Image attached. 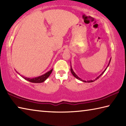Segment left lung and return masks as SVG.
<instances>
[{
	"label": "left lung",
	"instance_id": "left-lung-1",
	"mask_svg": "<svg viewBox=\"0 0 126 126\" xmlns=\"http://www.w3.org/2000/svg\"><path fill=\"white\" fill-rule=\"evenodd\" d=\"M110 61H111V59H110V62H109V63H110ZM109 65H108V66H107V67L108 66H109ZM107 68H106V69L105 70V71H103V72H102V74H101V75H100V76H98V77H97V78L96 79H95V80H94V81H93V80H89V81H84V80H82V79H81L80 78H79V77L78 76H77L76 75V74H75V72H74V71H73V70H72V68L71 67V69H70V70H71V73H72V75H74V76L75 77V78H76V79H79V80H81V81H83V82H93V81H95V80H97V79H99V78H100V77L101 76V75H102V74H103V73H104V72L106 71V70L107 69Z\"/></svg>",
	"mask_w": 126,
	"mask_h": 126
}]
</instances>
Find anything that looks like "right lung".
<instances>
[{"label": "right lung", "instance_id": "1", "mask_svg": "<svg viewBox=\"0 0 126 126\" xmlns=\"http://www.w3.org/2000/svg\"><path fill=\"white\" fill-rule=\"evenodd\" d=\"M52 71V69L50 71H48L45 73V74L43 75L40 76L39 77H37V78H32V79H30V78H25V77H23V78L25 79L26 80H27L28 81H30L32 83H41V82H43L44 81H45L48 76H50V75L51 74Z\"/></svg>", "mask_w": 126, "mask_h": 126}]
</instances>
